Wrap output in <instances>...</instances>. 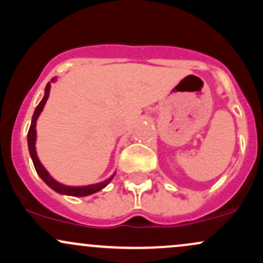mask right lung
Returning a JSON list of instances; mask_svg holds the SVG:
<instances>
[{
    "label": "right lung",
    "mask_w": 263,
    "mask_h": 263,
    "mask_svg": "<svg viewBox=\"0 0 263 263\" xmlns=\"http://www.w3.org/2000/svg\"><path fill=\"white\" fill-rule=\"evenodd\" d=\"M54 80H55V78H53V79H52V81H54ZM49 91H50V83H48L47 86H45V92H44L43 99H42V101L39 102L38 106L35 107L34 114H33L31 127H29L28 135H27V140H28L29 155H31V158L33 161V164H34L35 171H37L38 176L41 177L42 179H43V182L47 184L48 186H50V188H52L53 190H55L57 193H59V194L71 195V197H86V195L93 194V193L99 192V190L105 188V186H106L107 184L110 183L111 180H112L115 174H114V176H111L110 178H107V179L104 180V182L98 183V184H91V185H85V186H68V185H64V184L57 182L54 178L50 177V174L48 173L47 170H45V168L43 167V164L39 162L37 152H35V138H37L35 125H37V120H38L39 115H41V112H42V110H43L45 102H47L48 98H49Z\"/></svg>",
    "instance_id": "1"
}]
</instances>
